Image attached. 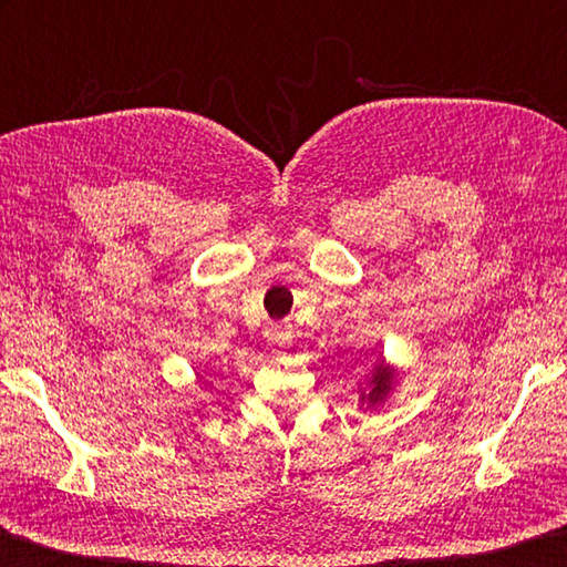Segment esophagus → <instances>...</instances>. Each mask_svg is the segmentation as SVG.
Returning a JSON list of instances; mask_svg holds the SVG:
<instances>
[{
    "instance_id": "esophagus-1",
    "label": "esophagus",
    "mask_w": 567,
    "mask_h": 567,
    "mask_svg": "<svg viewBox=\"0 0 567 567\" xmlns=\"http://www.w3.org/2000/svg\"><path fill=\"white\" fill-rule=\"evenodd\" d=\"M266 339H268V344L271 347H289L291 344V333L286 331V329H281V327H271L266 331Z\"/></svg>"
}]
</instances>
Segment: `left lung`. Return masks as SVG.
Segmentation results:
<instances>
[{"instance_id":"left-lung-1","label":"left lung","mask_w":567,"mask_h":567,"mask_svg":"<svg viewBox=\"0 0 567 567\" xmlns=\"http://www.w3.org/2000/svg\"><path fill=\"white\" fill-rule=\"evenodd\" d=\"M392 379H394V371L384 367V364H377L374 371H371V382H369V392L361 394V399H369V404L374 406L379 402H384V396L389 394V389H392Z\"/></svg>"}]
</instances>
